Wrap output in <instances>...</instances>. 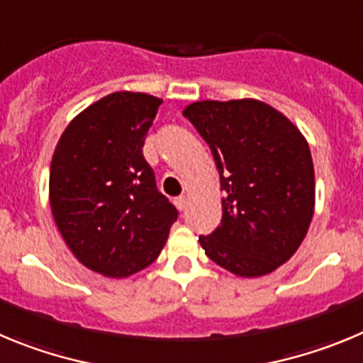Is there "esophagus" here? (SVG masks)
I'll use <instances>...</instances> for the list:
<instances>
[{
    "instance_id": "obj_1",
    "label": "esophagus",
    "mask_w": 363,
    "mask_h": 363,
    "mask_svg": "<svg viewBox=\"0 0 363 363\" xmlns=\"http://www.w3.org/2000/svg\"><path fill=\"white\" fill-rule=\"evenodd\" d=\"M186 204H188V199H186L184 195H181V197L175 199V206H177V210H181V211L184 210Z\"/></svg>"
}]
</instances>
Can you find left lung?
<instances>
[{"label": "left lung", "mask_w": 363, "mask_h": 363, "mask_svg": "<svg viewBox=\"0 0 363 363\" xmlns=\"http://www.w3.org/2000/svg\"><path fill=\"white\" fill-rule=\"evenodd\" d=\"M213 153L222 220L199 242L238 277H262L291 259L315 211V168L306 137L257 99L197 101L184 108Z\"/></svg>", "instance_id": "8db88e82"}]
</instances>
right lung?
Returning <instances> with one entry per match:
<instances>
[{"instance_id":"right-lung-1","label":"right lung","mask_w":363,"mask_h":363,"mask_svg":"<svg viewBox=\"0 0 363 363\" xmlns=\"http://www.w3.org/2000/svg\"><path fill=\"white\" fill-rule=\"evenodd\" d=\"M161 103L110 94L74 117L55 146L48 182L55 226L76 259L104 277L150 266L177 220L143 155Z\"/></svg>"}]
</instances>
